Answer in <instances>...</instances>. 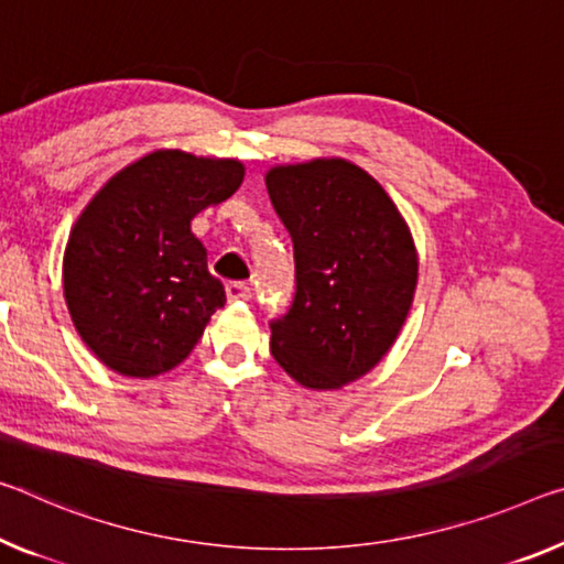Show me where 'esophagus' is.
Wrapping results in <instances>:
<instances>
[{
    "mask_svg": "<svg viewBox=\"0 0 564 564\" xmlns=\"http://www.w3.org/2000/svg\"><path fill=\"white\" fill-rule=\"evenodd\" d=\"M226 296L228 301H246L250 299V285L246 281H230L226 285Z\"/></svg>",
    "mask_w": 564,
    "mask_h": 564,
    "instance_id": "esophagus-1",
    "label": "esophagus"
}]
</instances>
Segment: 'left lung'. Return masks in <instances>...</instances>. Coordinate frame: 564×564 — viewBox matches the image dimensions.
<instances>
[{
	"mask_svg": "<svg viewBox=\"0 0 564 564\" xmlns=\"http://www.w3.org/2000/svg\"><path fill=\"white\" fill-rule=\"evenodd\" d=\"M293 240L296 293L271 321V354L301 387L330 391L377 366L414 301V238L394 200L341 158L279 165L265 175Z\"/></svg>",
	"mask_w": 564,
	"mask_h": 564,
	"instance_id": "left-lung-1",
	"label": "left lung"
}]
</instances>
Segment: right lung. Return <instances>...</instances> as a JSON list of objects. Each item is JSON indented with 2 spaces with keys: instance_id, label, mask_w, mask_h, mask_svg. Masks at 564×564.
<instances>
[{
  "instance_id": "right-lung-1",
  "label": "right lung",
  "mask_w": 564,
  "mask_h": 564,
  "mask_svg": "<svg viewBox=\"0 0 564 564\" xmlns=\"http://www.w3.org/2000/svg\"><path fill=\"white\" fill-rule=\"evenodd\" d=\"M238 160L155 150L122 167L79 213L65 248V301L97 359L122 377L175 369L226 289L191 220L243 183Z\"/></svg>"
}]
</instances>
